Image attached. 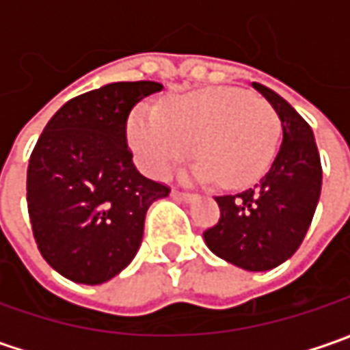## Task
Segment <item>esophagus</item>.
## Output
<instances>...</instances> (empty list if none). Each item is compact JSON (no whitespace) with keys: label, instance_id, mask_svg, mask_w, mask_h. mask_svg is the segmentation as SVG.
I'll return each mask as SVG.
<instances>
[{"label":"esophagus","instance_id":"obj_1","mask_svg":"<svg viewBox=\"0 0 350 350\" xmlns=\"http://www.w3.org/2000/svg\"><path fill=\"white\" fill-rule=\"evenodd\" d=\"M171 195H173V198L183 200V202H191V200H195L196 198V195H193V193H183V191H173Z\"/></svg>","mask_w":350,"mask_h":350}]
</instances>
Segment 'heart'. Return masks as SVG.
I'll use <instances>...</instances> for the list:
<instances>
[{"mask_svg":"<svg viewBox=\"0 0 350 350\" xmlns=\"http://www.w3.org/2000/svg\"><path fill=\"white\" fill-rule=\"evenodd\" d=\"M280 120L269 103L237 88H208L173 97L159 111L138 109L128 138L148 175L163 179L195 150L191 177L237 189L271 165Z\"/></svg>","mask_w":350,"mask_h":350,"instance_id":"heart-1","label":"heart"}]
</instances>
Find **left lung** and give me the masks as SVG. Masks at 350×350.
<instances>
[{
  "instance_id": "8db88e82",
  "label": "left lung",
  "mask_w": 350,
  "mask_h": 350,
  "mask_svg": "<svg viewBox=\"0 0 350 350\" xmlns=\"http://www.w3.org/2000/svg\"><path fill=\"white\" fill-rule=\"evenodd\" d=\"M253 88L280 118V150L255 187L216 196L220 220L202 235L220 259L259 273L278 267L300 247L321 195V161L314 132L294 107L261 83Z\"/></svg>"
}]
</instances>
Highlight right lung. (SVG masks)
<instances>
[{"instance_id": "1", "label": "right lung", "mask_w": 350, "mask_h": 350, "mask_svg": "<svg viewBox=\"0 0 350 350\" xmlns=\"http://www.w3.org/2000/svg\"><path fill=\"white\" fill-rule=\"evenodd\" d=\"M157 81H116L48 120L27 169V206L44 261L68 280L103 284L138 253L146 212L169 187L146 179L126 144L130 111Z\"/></svg>"}]
</instances>
